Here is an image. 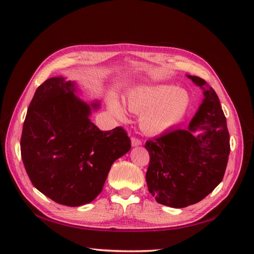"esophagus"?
<instances>
[{
    "mask_svg": "<svg viewBox=\"0 0 254 254\" xmlns=\"http://www.w3.org/2000/svg\"><path fill=\"white\" fill-rule=\"evenodd\" d=\"M131 143H132V146H133V147H136V146L141 145V141H140L138 138H135V137H132Z\"/></svg>",
    "mask_w": 254,
    "mask_h": 254,
    "instance_id": "34e87169",
    "label": "esophagus"
}]
</instances>
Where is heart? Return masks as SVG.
I'll return each instance as SVG.
<instances>
[{
    "label": "heart",
    "mask_w": 254,
    "mask_h": 254,
    "mask_svg": "<svg viewBox=\"0 0 254 254\" xmlns=\"http://www.w3.org/2000/svg\"><path fill=\"white\" fill-rule=\"evenodd\" d=\"M127 105L132 113L140 114V128L157 135L170 131L184 119L190 97L187 91L173 84H143L128 92ZM109 109L117 120H127L126 110L115 95L109 97Z\"/></svg>",
    "instance_id": "1"
}]
</instances>
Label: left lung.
Wrapping results in <instances>:
<instances>
[{
  "label": "left lung",
  "instance_id": "obj_1",
  "mask_svg": "<svg viewBox=\"0 0 254 254\" xmlns=\"http://www.w3.org/2000/svg\"><path fill=\"white\" fill-rule=\"evenodd\" d=\"M203 91V99L187 129H172L150 139L145 148L149 192L158 203L185 208L201 201L220 184L229 151L226 118L215 91L199 76L187 74Z\"/></svg>",
  "mask_w": 254,
  "mask_h": 254
}]
</instances>
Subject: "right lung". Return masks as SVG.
<instances>
[{
  "instance_id": "add662e5",
  "label": "right lung",
  "mask_w": 254,
  "mask_h": 254,
  "mask_svg": "<svg viewBox=\"0 0 254 254\" xmlns=\"http://www.w3.org/2000/svg\"><path fill=\"white\" fill-rule=\"evenodd\" d=\"M73 81L53 76L34 93L22 127L20 150L33 186L55 202L80 207L93 201L113 163L131 149L122 127L100 131L91 121L99 102L76 96Z\"/></svg>"
}]
</instances>
